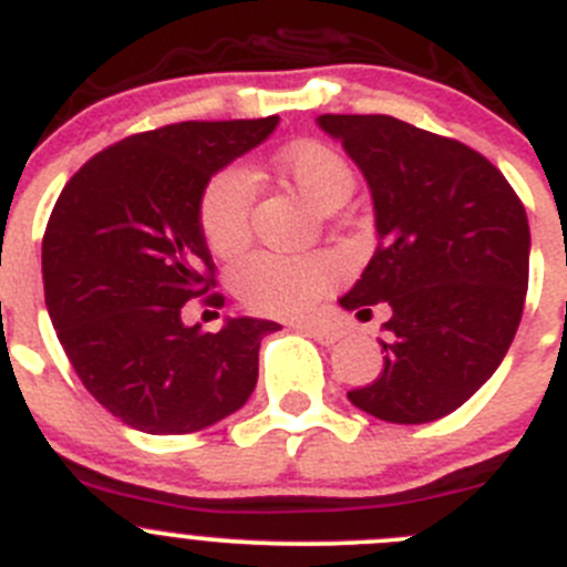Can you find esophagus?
<instances>
[{
	"mask_svg": "<svg viewBox=\"0 0 567 567\" xmlns=\"http://www.w3.org/2000/svg\"><path fill=\"white\" fill-rule=\"evenodd\" d=\"M296 328L302 330L305 336H310L319 344H333V341L341 339V330L336 328H324V324H316V321H305V324H296Z\"/></svg>",
	"mask_w": 567,
	"mask_h": 567,
	"instance_id": "esophagus-1",
	"label": "esophagus"
}]
</instances>
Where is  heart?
<instances>
[{
    "mask_svg": "<svg viewBox=\"0 0 567 567\" xmlns=\"http://www.w3.org/2000/svg\"><path fill=\"white\" fill-rule=\"evenodd\" d=\"M282 175L308 197L313 206L328 208L353 192L350 163L319 141H299L279 155ZM257 195L254 175L243 166H226L206 183L197 206V220L208 248L231 257L251 237V206ZM339 262L328 254L282 257V254H251L239 259L231 271V288L239 302L254 313L302 316L339 282Z\"/></svg>",
    "mask_w": 567,
    "mask_h": 567,
    "instance_id": "heart-1",
    "label": "heart"
}]
</instances>
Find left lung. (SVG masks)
I'll return each mask as SVG.
<instances>
[{
    "instance_id": "obj_1",
    "label": "left lung",
    "mask_w": 567,
    "mask_h": 567,
    "mask_svg": "<svg viewBox=\"0 0 567 567\" xmlns=\"http://www.w3.org/2000/svg\"><path fill=\"white\" fill-rule=\"evenodd\" d=\"M364 172L379 248L339 302L384 324V370L350 390L390 423H430L481 390L512 347L528 290L532 231L517 192L455 137L390 115H319Z\"/></svg>"
}]
</instances>
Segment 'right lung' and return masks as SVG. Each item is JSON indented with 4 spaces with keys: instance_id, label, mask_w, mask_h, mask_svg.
<instances>
[{
    "instance_id": "add662e5",
    "label": "right lung",
    "mask_w": 567,
    "mask_h": 567,
    "mask_svg": "<svg viewBox=\"0 0 567 567\" xmlns=\"http://www.w3.org/2000/svg\"><path fill=\"white\" fill-rule=\"evenodd\" d=\"M279 118L183 121L93 155L61 188L42 239L44 302L81 384L126 426L186 435L237 412L257 386L268 319L186 328L183 305L223 308L197 206L214 172Z\"/></svg>"
}]
</instances>
